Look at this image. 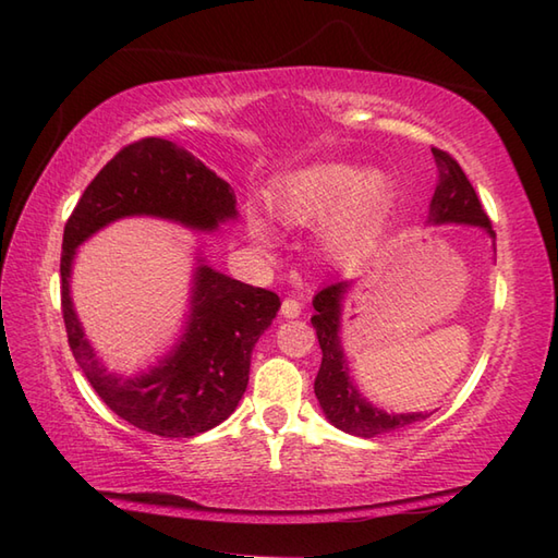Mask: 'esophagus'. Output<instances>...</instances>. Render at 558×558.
Returning <instances> with one entry per match:
<instances>
[{"instance_id": "34e87169", "label": "esophagus", "mask_w": 558, "mask_h": 558, "mask_svg": "<svg viewBox=\"0 0 558 558\" xmlns=\"http://www.w3.org/2000/svg\"><path fill=\"white\" fill-rule=\"evenodd\" d=\"M280 312H282V316H288V318H298L302 314V304L294 298H286V300H282Z\"/></svg>"}]
</instances>
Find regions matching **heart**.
I'll use <instances>...</instances> for the list:
<instances>
[{
	"label": "heart",
	"mask_w": 558,
	"mask_h": 558,
	"mask_svg": "<svg viewBox=\"0 0 558 558\" xmlns=\"http://www.w3.org/2000/svg\"><path fill=\"white\" fill-rule=\"evenodd\" d=\"M270 206L286 225H326V246L342 266H357L381 242L393 210V186L381 172L352 165H314L276 182ZM252 234L268 242V228L252 218Z\"/></svg>",
	"instance_id": "b5f03b06"
}]
</instances>
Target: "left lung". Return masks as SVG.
Wrapping results in <instances>:
<instances>
[{"instance_id": "left-lung-1", "label": "left lung", "mask_w": 558, "mask_h": 558, "mask_svg": "<svg viewBox=\"0 0 558 558\" xmlns=\"http://www.w3.org/2000/svg\"><path fill=\"white\" fill-rule=\"evenodd\" d=\"M436 168H438V186L432 198L429 220L432 222H460V225H480L492 236V220L484 213L477 192L472 189L470 180L462 172L458 160L448 156L441 148H432ZM350 290V282H333V286L316 292L312 324L316 328L318 345H322V369L316 374L314 393L322 402V410L330 424H336L338 429L374 438L378 434H388L402 429V426L414 424L420 420H426L429 414L424 412H408V414H390L386 410L374 408L369 400L360 396V390L352 386L348 376V364L340 350V310L342 298Z\"/></svg>"}]
</instances>
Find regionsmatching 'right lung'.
<instances>
[{
  "mask_svg": "<svg viewBox=\"0 0 558 558\" xmlns=\"http://www.w3.org/2000/svg\"><path fill=\"white\" fill-rule=\"evenodd\" d=\"M232 186L192 153L165 138L124 146L96 174L64 225L62 316L69 348L90 386L114 414L165 438L204 434L228 420L248 384L258 336L280 310L276 292L244 286L201 264L186 328L170 354L148 372L110 374L83 338L69 294L76 246L126 216H156L194 230H216L236 218Z\"/></svg>",
  "mask_w": 558,
  "mask_h": 558,
  "instance_id": "1",
  "label": "right lung"
}]
</instances>
